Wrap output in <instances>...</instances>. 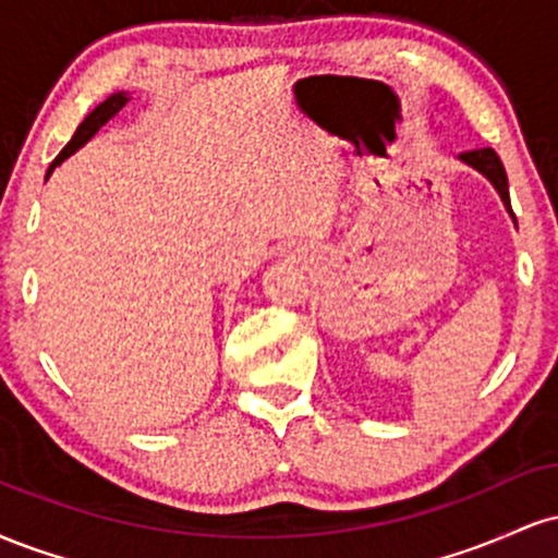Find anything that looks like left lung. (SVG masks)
I'll return each instance as SVG.
<instances>
[{
	"label": "left lung",
	"mask_w": 558,
	"mask_h": 558,
	"mask_svg": "<svg viewBox=\"0 0 558 558\" xmlns=\"http://www.w3.org/2000/svg\"><path fill=\"white\" fill-rule=\"evenodd\" d=\"M464 165H470L472 170H477L480 175H485L490 181L493 189L498 191V196H501L506 213L511 215V220L517 222L514 213H511V202H509V181H506V170L501 165V159L493 149H475V151H464V155H459Z\"/></svg>",
	"instance_id": "left-lung-1"
}]
</instances>
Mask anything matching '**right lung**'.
<instances>
[{"label": "right lung", "mask_w": 558, "mask_h": 558, "mask_svg": "<svg viewBox=\"0 0 558 558\" xmlns=\"http://www.w3.org/2000/svg\"><path fill=\"white\" fill-rule=\"evenodd\" d=\"M128 101H131V94H128V92H118V94L107 96V99L101 101V105H96L94 110L88 112L86 118H83V123L78 125V131L73 133V138L68 141V146H65V149H62L60 155H57L54 162L49 165V172H47V178L52 175L57 165H62V162H65V159H68L70 155H75V151H78L83 144H88V141H92V138L96 136V133L101 131V128H105L107 123H110V120L114 118V114H118L120 110H123V107L128 105Z\"/></svg>", "instance_id": "1"}]
</instances>
